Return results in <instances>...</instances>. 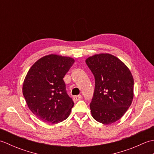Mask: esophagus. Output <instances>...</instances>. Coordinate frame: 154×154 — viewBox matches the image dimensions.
Instances as JSON below:
<instances>
[{
  "mask_svg": "<svg viewBox=\"0 0 154 154\" xmlns=\"http://www.w3.org/2000/svg\"><path fill=\"white\" fill-rule=\"evenodd\" d=\"M83 98V97L81 96V95H77V96H74L73 97V100H81V99H82Z\"/></svg>",
  "mask_w": 154,
  "mask_h": 154,
  "instance_id": "1",
  "label": "esophagus"
}]
</instances>
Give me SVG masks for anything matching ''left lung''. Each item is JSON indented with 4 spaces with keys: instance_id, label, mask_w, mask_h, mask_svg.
Masks as SVG:
<instances>
[{
    "instance_id": "left-lung-1",
    "label": "left lung",
    "mask_w": 154,
    "mask_h": 154,
    "mask_svg": "<svg viewBox=\"0 0 154 154\" xmlns=\"http://www.w3.org/2000/svg\"><path fill=\"white\" fill-rule=\"evenodd\" d=\"M85 62L95 79L90 104L92 116L103 124L116 122L132 102L134 79L131 72L122 61L109 54H95Z\"/></svg>"
}]
</instances>
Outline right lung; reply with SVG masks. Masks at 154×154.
<instances>
[{
	"label": "right lung",
	"mask_w": 154,
	"mask_h": 154,
	"mask_svg": "<svg viewBox=\"0 0 154 154\" xmlns=\"http://www.w3.org/2000/svg\"><path fill=\"white\" fill-rule=\"evenodd\" d=\"M74 62L70 57L48 55L35 61L26 75L23 95L29 109L43 122L57 124L70 114L74 103L63 79Z\"/></svg>",
	"instance_id": "obj_1"
}]
</instances>
